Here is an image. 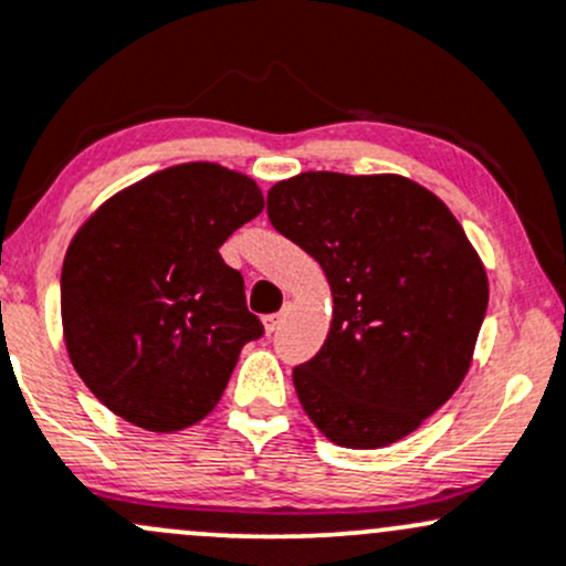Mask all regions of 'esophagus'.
I'll return each instance as SVG.
<instances>
[{
	"label": "esophagus",
	"mask_w": 566,
	"mask_h": 566,
	"mask_svg": "<svg viewBox=\"0 0 566 566\" xmlns=\"http://www.w3.org/2000/svg\"><path fill=\"white\" fill-rule=\"evenodd\" d=\"M284 316H287V308H284V312H279V314H269V316H263V327H265V333H276L279 331V325H282L284 322Z\"/></svg>",
	"instance_id": "esophagus-1"
}]
</instances>
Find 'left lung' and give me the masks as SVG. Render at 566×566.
<instances>
[{"label": "left lung", "instance_id": "left-lung-1", "mask_svg": "<svg viewBox=\"0 0 566 566\" xmlns=\"http://www.w3.org/2000/svg\"><path fill=\"white\" fill-rule=\"evenodd\" d=\"M269 217L333 295L325 344L293 370L303 411L344 449L419 430L468 376L489 306L486 269L457 217L400 174L338 171L276 182Z\"/></svg>", "mask_w": 566, "mask_h": 566}]
</instances>
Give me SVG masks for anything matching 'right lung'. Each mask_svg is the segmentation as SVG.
Returning a JSON list of instances; mask_svg holds the SVG:
<instances>
[{
	"mask_svg": "<svg viewBox=\"0 0 566 566\" xmlns=\"http://www.w3.org/2000/svg\"><path fill=\"white\" fill-rule=\"evenodd\" d=\"M263 207L252 177L196 160L117 190L80 226L61 325L74 370L112 413L147 432L212 413L244 344L263 335L220 247Z\"/></svg>",
	"mask_w": 566,
	"mask_h": 566,
	"instance_id": "add662e5",
	"label": "right lung"
}]
</instances>
